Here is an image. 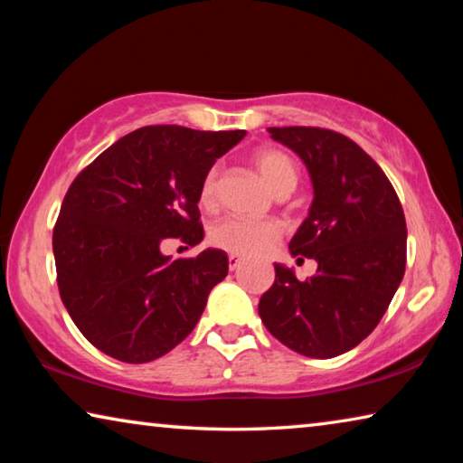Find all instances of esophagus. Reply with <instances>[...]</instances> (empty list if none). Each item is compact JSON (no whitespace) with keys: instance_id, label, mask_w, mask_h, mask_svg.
<instances>
[{"instance_id":"34e87169","label":"esophagus","mask_w":463,"mask_h":463,"mask_svg":"<svg viewBox=\"0 0 463 463\" xmlns=\"http://www.w3.org/2000/svg\"><path fill=\"white\" fill-rule=\"evenodd\" d=\"M241 263H242V260H241L239 255H234V253H231V255H229V269H231V271L239 269V268H241Z\"/></svg>"}]
</instances>
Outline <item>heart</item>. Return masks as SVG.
<instances>
[{"label":"heart","instance_id":"b5f03b06","mask_svg":"<svg viewBox=\"0 0 463 463\" xmlns=\"http://www.w3.org/2000/svg\"><path fill=\"white\" fill-rule=\"evenodd\" d=\"M255 169L265 179L273 192L278 195H288L296 190L300 171L296 161L288 153L279 148H260L253 156ZM218 167H210L200 184V203L206 208H213L218 195ZM284 234V226L276 221H247V218L229 216L222 218L210 229V242L214 247L226 250V253L257 257L268 253Z\"/></svg>","mask_w":463,"mask_h":463}]
</instances>
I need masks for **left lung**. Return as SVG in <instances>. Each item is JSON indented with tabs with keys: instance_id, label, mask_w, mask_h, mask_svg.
Instances as JSON below:
<instances>
[{
	"instance_id": "8db88e82",
	"label": "left lung",
	"mask_w": 463,
	"mask_h": 463,
	"mask_svg": "<svg viewBox=\"0 0 463 463\" xmlns=\"http://www.w3.org/2000/svg\"><path fill=\"white\" fill-rule=\"evenodd\" d=\"M302 156L315 185L310 214L289 242L298 261L317 260L298 279L276 263L260 317L286 347L326 359L354 349L388 310L406 265L402 203L382 167L341 132L318 127L268 128Z\"/></svg>"
}]
</instances>
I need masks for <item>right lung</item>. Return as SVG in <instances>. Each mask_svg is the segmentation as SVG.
<instances>
[{"instance_id":"1","label":"right lung","mask_w":463,"mask_h":463,"mask_svg":"<svg viewBox=\"0 0 463 463\" xmlns=\"http://www.w3.org/2000/svg\"><path fill=\"white\" fill-rule=\"evenodd\" d=\"M245 130L143 127L80 171L52 229L61 300L93 347L124 364L169 354L229 273L224 250L169 260L159 245L203 237L200 184Z\"/></svg>"}]
</instances>
